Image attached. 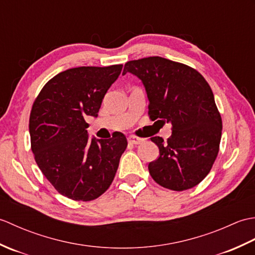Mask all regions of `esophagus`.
<instances>
[{
	"instance_id": "34e87169",
	"label": "esophagus",
	"mask_w": 255,
	"mask_h": 255,
	"mask_svg": "<svg viewBox=\"0 0 255 255\" xmlns=\"http://www.w3.org/2000/svg\"><path fill=\"white\" fill-rule=\"evenodd\" d=\"M144 140H145L144 138H140V137H136V136L128 137V141L131 144H141L142 142H144Z\"/></svg>"
}]
</instances>
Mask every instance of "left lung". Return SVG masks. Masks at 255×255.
I'll list each match as a JSON object with an SVG mask.
<instances>
[{
  "mask_svg": "<svg viewBox=\"0 0 255 255\" xmlns=\"http://www.w3.org/2000/svg\"><path fill=\"white\" fill-rule=\"evenodd\" d=\"M130 72L142 83L149 100L151 121L172 125L164 141L152 137L160 156L148 165L150 175L165 188L185 191L207 176L217 158L223 130L213 91L196 70L161 57L128 61ZM155 122V123H156Z\"/></svg>",
  "mask_w": 255,
  "mask_h": 255,
  "instance_id": "1",
  "label": "left lung"
}]
</instances>
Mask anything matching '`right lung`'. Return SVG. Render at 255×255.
I'll return each mask as SVG.
<instances>
[{
  "mask_svg": "<svg viewBox=\"0 0 255 255\" xmlns=\"http://www.w3.org/2000/svg\"><path fill=\"white\" fill-rule=\"evenodd\" d=\"M123 64L79 67L48 81L32 104L31 151L42 174L58 193L89 202L107 191L115 177L127 139H89L86 116L97 117L107 90Z\"/></svg>",
  "mask_w": 255,
  "mask_h": 255,
  "instance_id": "right-lung-1",
  "label": "right lung"
}]
</instances>
